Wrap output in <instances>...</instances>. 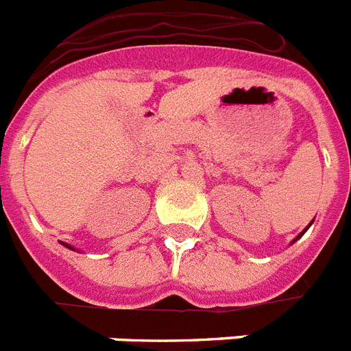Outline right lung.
<instances>
[{
  "instance_id": "right-lung-1",
  "label": "right lung",
  "mask_w": 351,
  "mask_h": 351,
  "mask_svg": "<svg viewBox=\"0 0 351 351\" xmlns=\"http://www.w3.org/2000/svg\"><path fill=\"white\" fill-rule=\"evenodd\" d=\"M65 245V247H67V248H73V247H69V245L67 243H64Z\"/></svg>"
}]
</instances>
